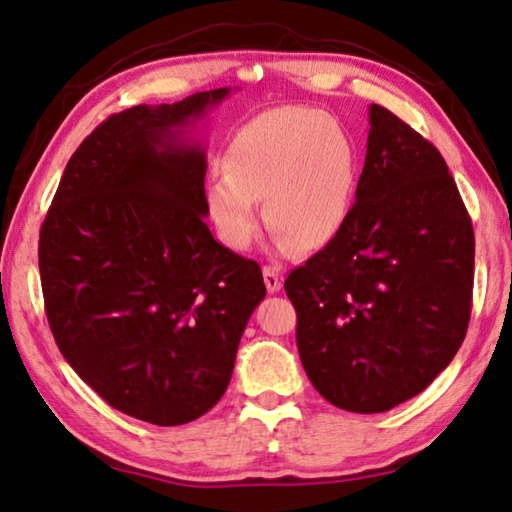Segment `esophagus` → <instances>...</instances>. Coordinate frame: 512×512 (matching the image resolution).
<instances>
[{"label":"esophagus","instance_id":"34e87169","mask_svg":"<svg viewBox=\"0 0 512 512\" xmlns=\"http://www.w3.org/2000/svg\"><path fill=\"white\" fill-rule=\"evenodd\" d=\"M262 273H264V284H266V289L271 291V293H275V291H280L282 289V275H280V268L277 266H264L262 268Z\"/></svg>","mask_w":512,"mask_h":512}]
</instances>
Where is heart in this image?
<instances>
[{
	"instance_id": "1",
	"label": "heart",
	"mask_w": 512,
	"mask_h": 512,
	"mask_svg": "<svg viewBox=\"0 0 512 512\" xmlns=\"http://www.w3.org/2000/svg\"><path fill=\"white\" fill-rule=\"evenodd\" d=\"M223 171L207 180L205 210L216 237L246 250L259 230L257 203L275 244L320 248L348 221L359 158L334 117L277 108L250 119L225 146Z\"/></svg>"
}]
</instances>
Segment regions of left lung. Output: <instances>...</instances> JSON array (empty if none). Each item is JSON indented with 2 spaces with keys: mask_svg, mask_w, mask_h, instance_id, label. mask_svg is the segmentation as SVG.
I'll use <instances>...</instances> for the list:
<instances>
[{
  "mask_svg": "<svg viewBox=\"0 0 512 512\" xmlns=\"http://www.w3.org/2000/svg\"><path fill=\"white\" fill-rule=\"evenodd\" d=\"M472 284V219L447 162L372 103L348 221L284 282L309 381L352 413L411 400L461 348Z\"/></svg>",
  "mask_w": 512,
  "mask_h": 512,
  "instance_id": "obj_1",
  "label": "left lung"
}]
</instances>
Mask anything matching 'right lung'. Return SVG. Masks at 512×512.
Here are the masks:
<instances>
[{"mask_svg": "<svg viewBox=\"0 0 512 512\" xmlns=\"http://www.w3.org/2000/svg\"><path fill=\"white\" fill-rule=\"evenodd\" d=\"M228 94L110 115L69 158L40 228L58 350L112 409L158 427L221 400L266 296L259 264L207 228L205 151L183 140Z\"/></svg>", "mask_w": 512, "mask_h": 512, "instance_id": "obj_1", "label": "right lung"}]
</instances>
